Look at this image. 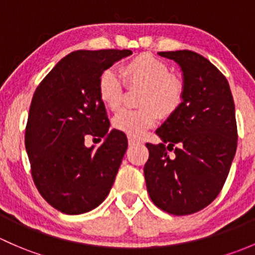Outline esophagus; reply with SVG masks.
I'll return each mask as SVG.
<instances>
[{
	"instance_id": "1",
	"label": "esophagus",
	"mask_w": 255,
	"mask_h": 255,
	"mask_svg": "<svg viewBox=\"0 0 255 255\" xmlns=\"http://www.w3.org/2000/svg\"><path fill=\"white\" fill-rule=\"evenodd\" d=\"M128 145H130V146H133V145H137V143H140V141H138L137 138L131 137V136H128Z\"/></svg>"
}]
</instances>
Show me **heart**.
Wrapping results in <instances>:
<instances>
[{"mask_svg":"<svg viewBox=\"0 0 255 255\" xmlns=\"http://www.w3.org/2000/svg\"><path fill=\"white\" fill-rule=\"evenodd\" d=\"M128 88H141L140 109H123L113 118V127L131 137H140L162 118H169L182 107L185 86L173 75L164 61L151 54H141L125 62L120 69ZM125 85L115 71L106 70L98 80V96L110 110H117L124 98Z\"/></svg>","mask_w":255,"mask_h":255,"instance_id":"obj_1","label":"heart"}]
</instances>
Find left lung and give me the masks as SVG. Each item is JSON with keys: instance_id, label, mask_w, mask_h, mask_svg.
I'll list each match as a JSON object with an SVG mask.
<instances>
[{"instance_id": "1", "label": "left lung", "mask_w": 255, "mask_h": 255, "mask_svg": "<svg viewBox=\"0 0 255 255\" xmlns=\"http://www.w3.org/2000/svg\"><path fill=\"white\" fill-rule=\"evenodd\" d=\"M158 55L180 66L185 96L157 128L162 142L146 143L149 157L143 173L154 205L183 216L210 205L227 179L238 138L235 102L225 76L204 56L190 50Z\"/></svg>"}]
</instances>
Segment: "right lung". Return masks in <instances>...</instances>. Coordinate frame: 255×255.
<instances>
[{"label":"right lung","instance_id":"add662e5","mask_svg":"<svg viewBox=\"0 0 255 255\" xmlns=\"http://www.w3.org/2000/svg\"><path fill=\"white\" fill-rule=\"evenodd\" d=\"M131 50H77L60 60L34 92L25 149L34 184L59 211L80 215L101 205L114 184L128 148L124 132L112 130L98 96L103 71ZM87 137L105 138L97 150Z\"/></svg>","mask_w":255,"mask_h":255}]
</instances>
